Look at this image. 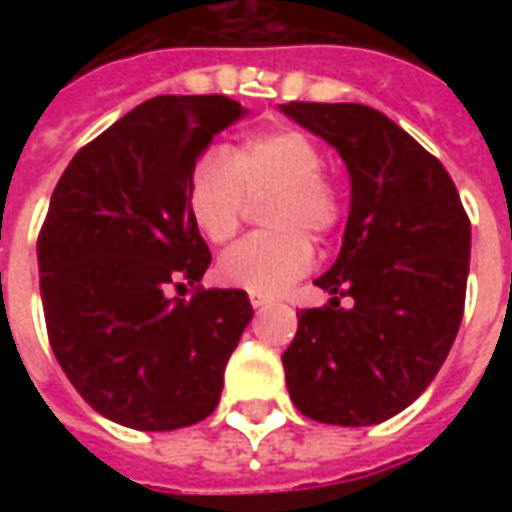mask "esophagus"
<instances>
[{
  "instance_id": "obj_1",
  "label": "esophagus",
  "mask_w": 512,
  "mask_h": 512,
  "mask_svg": "<svg viewBox=\"0 0 512 512\" xmlns=\"http://www.w3.org/2000/svg\"><path fill=\"white\" fill-rule=\"evenodd\" d=\"M249 301H252V307H255V310H263V307H268V304H271V299H268V296H257V293H252V296H249Z\"/></svg>"
}]
</instances>
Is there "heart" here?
Wrapping results in <instances>:
<instances>
[{"mask_svg": "<svg viewBox=\"0 0 512 512\" xmlns=\"http://www.w3.org/2000/svg\"><path fill=\"white\" fill-rule=\"evenodd\" d=\"M323 147L299 128H271L246 136L230 150L197 158L186 189L191 224L211 244H227L244 216L246 194H271L266 224L271 233L249 235L227 249L216 274L230 288L279 296L312 266V244L340 224L343 202L323 175Z\"/></svg>", "mask_w": 512, "mask_h": 512, "instance_id": "1", "label": "heart"}]
</instances>
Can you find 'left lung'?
I'll use <instances>...</instances> for the list:
<instances>
[{"instance_id":"left-lung-1","label":"left lung","mask_w":512,"mask_h":512,"mask_svg":"<svg viewBox=\"0 0 512 512\" xmlns=\"http://www.w3.org/2000/svg\"><path fill=\"white\" fill-rule=\"evenodd\" d=\"M326 139L351 175L332 299L299 312L282 354L293 406L326 425H378L411 406L450 354L463 318L472 224L455 183L414 136L362 104L279 106ZM351 298V308H340Z\"/></svg>"}]
</instances>
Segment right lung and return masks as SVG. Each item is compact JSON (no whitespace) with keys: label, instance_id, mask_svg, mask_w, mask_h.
I'll return each mask as SVG.
<instances>
[{"label":"right lung","instance_id":"right-lung-1","mask_svg":"<svg viewBox=\"0 0 512 512\" xmlns=\"http://www.w3.org/2000/svg\"><path fill=\"white\" fill-rule=\"evenodd\" d=\"M246 109L227 95H158L84 145L38 235L51 351L90 406L134 430L194 425L219 406L252 321L244 290L195 288L211 252L186 189L211 139Z\"/></svg>","mask_w":512,"mask_h":512}]
</instances>
